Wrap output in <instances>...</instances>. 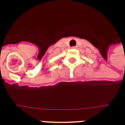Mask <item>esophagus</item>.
<instances>
[{
	"mask_svg": "<svg viewBox=\"0 0 125 125\" xmlns=\"http://www.w3.org/2000/svg\"><path fill=\"white\" fill-rule=\"evenodd\" d=\"M72 49H76V47H72Z\"/></svg>",
	"mask_w": 125,
	"mask_h": 125,
	"instance_id": "1",
	"label": "esophagus"
}]
</instances>
